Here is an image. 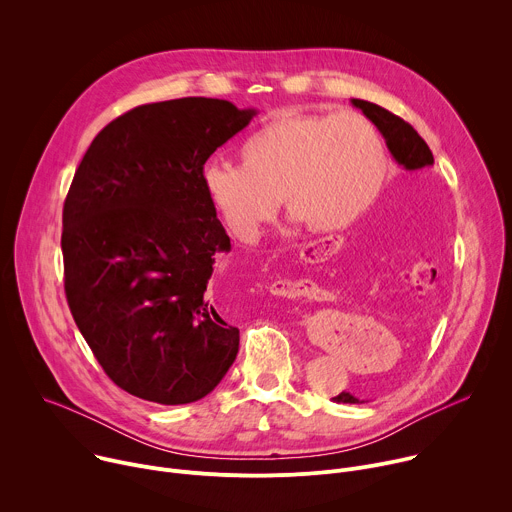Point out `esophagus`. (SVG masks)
I'll use <instances>...</instances> for the list:
<instances>
[{
    "label": "esophagus",
    "instance_id": "esophagus-1",
    "mask_svg": "<svg viewBox=\"0 0 512 512\" xmlns=\"http://www.w3.org/2000/svg\"><path fill=\"white\" fill-rule=\"evenodd\" d=\"M324 241H314V243H308L304 249H302V255L304 257H310V255H316L324 249ZM316 289V283L310 281V279H277L271 283L269 291L273 296H279V298H310L314 294Z\"/></svg>",
    "mask_w": 512,
    "mask_h": 512
}]
</instances>
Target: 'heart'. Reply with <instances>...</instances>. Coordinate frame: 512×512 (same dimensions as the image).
<instances>
[{"mask_svg": "<svg viewBox=\"0 0 512 512\" xmlns=\"http://www.w3.org/2000/svg\"><path fill=\"white\" fill-rule=\"evenodd\" d=\"M241 164L210 162L200 172L204 198L237 241L253 245L285 208L312 231L354 225L383 194L389 152L379 127L360 113L281 111L249 133Z\"/></svg>", "mask_w": 512, "mask_h": 512, "instance_id": "obj_1", "label": "heart"}]
</instances>
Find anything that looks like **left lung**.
Returning a JSON list of instances; mask_svg holds the SVG:
<instances>
[{
    "label": "left lung",
    "instance_id": "8db88e82",
    "mask_svg": "<svg viewBox=\"0 0 512 512\" xmlns=\"http://www.w3.org/2000/svg\"><path fill=\"white\" fill-rule=\"evenodd\" d=\"M352 105L358 107L364 115H367L383 133L385 141H387V148L391 152V156L395 158V162L399 166H403L409 172H417L421 168H429L433 166V154L429 150V145L423 141V137L401 117L393 115L391 111L369 103V101H362V99H352ZM429 206V200L423 198H411V196H399L395 206L387 212V216L383 218V223L379 225V237L381 241H385V235H391L397 225L405 218V208L409 210H421L425 212ZM336 403H358V399L350 393H340L338 397H334Z\"/></svg>",
    "mask_w": 512,
    "mask_h": 512
}]
</instances>
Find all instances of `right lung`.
<instances>
[{"mask_svg":"<svg viewBox=\"0 0 512 512\" xmlns=\"http://www.w3.org/2000/svg\"><path fill=\"white\" fill-rule=\"evenodd\" d=\"M255 109L184 97L139 105L89 145L62 208L64 291L107 377L162 405L206 397L239 352V328L206 289L231 251L208 206L206 160Z\"/></svg>","mask_w":512,"mask_h":512,"instance_id":"add662e5","label":"right lung"}]
</instances>
